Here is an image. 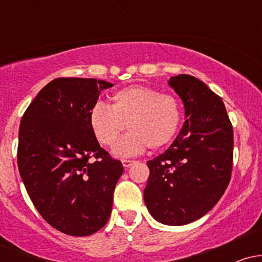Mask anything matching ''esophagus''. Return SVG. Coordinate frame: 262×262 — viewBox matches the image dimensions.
<instances>
[{
  "label": "esophagus",
  "instance_id": "1",
  "mask_svg": "<svg viewBox=\"0 0 262 262\" xmlns=\"http://www.w3.org/2000/svg\"><path fill=\"white\" fill-rule=\"evenodd\" d=\"M135 161H133V160H122V164H123V167H124V169H128V167H130L132 165L134 164Z\"/></svg>",
  "mask_w": 262,
  "mask_h": 262
}]
</instances>
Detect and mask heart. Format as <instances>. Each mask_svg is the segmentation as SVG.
Instances as JSON below:
<instances>
[{"label": "heart", "mask_w": 262, "mask_h": 262, "mask_svg": "<svg viewBox=\"0 0 262 262\" xmlns=\"http://www.w3.org/2000/svg\"><path fill=\"white\" fill-rule=\"evenodd\" d=\"M182 119L179 100L154 89L130 86L114 92L111 106L96 103L89 114L95 139L102 146H113L125 125L130 132L114 149L118 156L141 154L146 148L160 149L175 138Z\"/></svg>", "instance_id": "1"}]
</instances>
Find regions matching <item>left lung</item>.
<instances>
[{
    "label": "left lung",
    "instance_id": "obj_1",
    "mask_svg": "<svg viewBox=\"0 0 262 262\" xmlns=\"http://www.w3.org/2000/svg\"><path fill=\"white\" fill-rule=\"evenodd\" d=\"M182 100L185 123L170 148L149 160L144 202L166 225L202 218L223 196L233 165V127L224 103L206 83L189 75L167 81Z\"/></svg>",
    "mask_w": 262,
    "mask_h": 262
}]
</instances>
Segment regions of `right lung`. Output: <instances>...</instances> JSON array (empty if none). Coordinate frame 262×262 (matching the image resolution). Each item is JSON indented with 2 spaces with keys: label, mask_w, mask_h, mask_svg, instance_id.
<instances>
[{
  "label": "right lung",
  "mask_w": 262,
  "mask_h": 262,
  "mask_svg": "<svg viewBox=\"0 0 262 262\" xmlns=\"http://www.w3.org/2000/svg\"><path fill=\"white\" fill-rule=\"evenodd\" d=\"M112 86L96 79H55L20 121L17 161L22 181L45 222L68 235H91L112 212L123 165L101 148L89 123L100 92Z\"/></svg>",
  "instance_id": "obj_1"
}]
</instances>
